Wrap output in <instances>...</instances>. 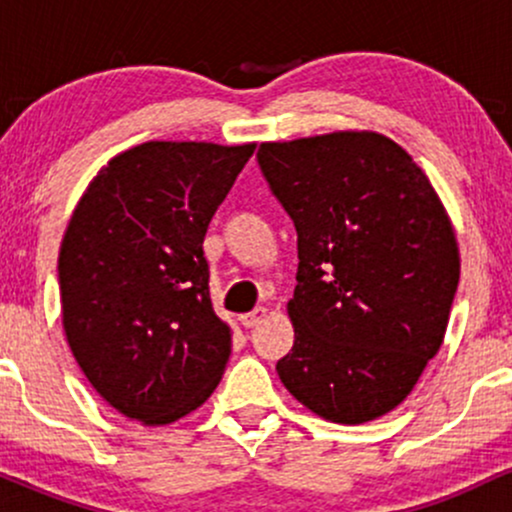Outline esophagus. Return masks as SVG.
I'll use <instances>...</instances> for the list:
<instances>
[{
    "label": "esophagus",
    "mask_w": 512,
    "mask_h": 512,
    "mask_svg": "<svg viewBox=\"0 0 512 512\" xmlns=\"http://www.w3.org/2000/svg\"><path fill=\"white\" fill-rule=\"evenodd\" d=\"M264 317H267V308H264V305H257V308L250 310V313L240 315V322H243L245 327H257Z\"/></svg>",
    "instance_id": "1"
}]
</instances>
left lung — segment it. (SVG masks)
<instances>
[{"label": "left lung", "instance_id": "obj_1", "mask_svg": "<svg viewBox=\"0 0 512 512\" xmlns=\"http://www.w3.org/2000/svg\"><path fill=\"white\" fill-rule=\"evenodd\" d=\"M257 166L298 233L296 339L276 373L322 419H378L443 344L460 281L448 214L383 134L262 144Z\"/></svg>", "mask_w": 512, "mask_h": 512}]
</instances>
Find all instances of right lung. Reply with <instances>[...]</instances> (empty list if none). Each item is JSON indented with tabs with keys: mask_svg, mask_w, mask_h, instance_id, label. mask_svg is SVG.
Masks as SVG:
<instances>
[{
	"mask_svg": "<svg viewBox=\"0 0 512 512\" xmlns=\"http://www.w3.org/2000/svg\"><path fill=\"white\" fill-rule=\"evenodd\" d=\"M255 144L146 142L115 156L60 250L62 322L88 383L161 426L204 404L231 356L209 298L204 236Z\"/></svg>",
	"mask_w": 512,
	"mask_h": 512,
	"instance_id": "right-lung-1",
	"label": "right lung"
}]
</instances>
